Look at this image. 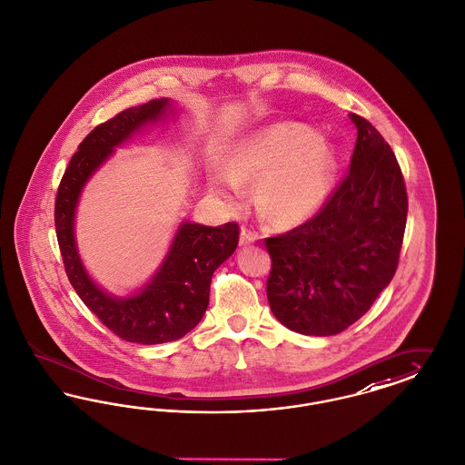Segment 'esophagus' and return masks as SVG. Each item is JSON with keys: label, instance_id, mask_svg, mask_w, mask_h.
Segmentation results:
<instances>
[{"label": "esophagus", "instance_id": "34e87169", "mask_svg": "<svg viewBox=\"0 0 465 465\" xmlns=\"http://www.w3.org/2000/svg\"><path fill=\"white\" fill-rule=\"evenodd\" d=\"M255 240H257V234L242 227V234H240V244H242V246H246V244H252V242H255Z\"/></svg>", "mask_w": 465, "mask_h": 465}]
</instances>
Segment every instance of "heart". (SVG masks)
Instances as JSON below:
<instances>
[{"label":"heart","instance_id":"1","mask_svg":"<svg viewBox=\"0 0 465 465\" xmlns=\"http://www.w3.org/2000/svg\"><path fill=\"white\" fill-rule=\"evenodd\" d=\"M337 154L330 142L302 124L278 123L242 141L227 160V173L212 179V191L227 203L240 198V183H255L263 217L293 225L322 210L335 182Z\"/></svg>","mask_w":465,"mask_h":465}]
</instances>
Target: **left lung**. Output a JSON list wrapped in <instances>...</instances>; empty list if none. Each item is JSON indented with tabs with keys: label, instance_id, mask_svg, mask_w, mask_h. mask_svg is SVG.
I'll list each match as a JSON object with an SVG mask.
<instances>
[{
	"label": "left lung",
	"instance_id": "8db88e82",
	"mask_svg": "<svg viewBox=\"0 0 465 465\" xmlns=\"http://www.w3.org/2000/svg\"><path fill=\"white\" fill-rule=\"evenodd\" d=\"M351 166L322 210L265 238L267 301L286 328L328 337L356 323L391 283L403 244L408 196L391 145L361 116Z\"/></svg>",
	"mask_w": 465,
	"mask_h": 465
}]
</instances>
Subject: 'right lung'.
Instances as JSON below:
<instances>
[{
  "mask_svg": "<svg viewBox=\"0 0 465 465\" xmlns=\"http://www.w3.org/2000/svg\"><path fill=\"white\" fill-rule=\"evenodd\" d=\"M168 107L170 101L156 99L124 109L95 126L73 154L55 198L57 242L73 288L114 335L126 342L145 345L179 341L202 322L210 299L212 276L232 255L240 240L236 223L217 227L183 223L160 271L134 297H113L88 278L73 231L81 189L116 145L130 139L143 124L158 122Z\"/></svg>",
  "mask_w": 465,
  "mask_h": 465,
  "instance_id": "obj_1",
  "label": "right lung"
}]
</instances>
